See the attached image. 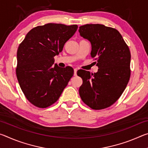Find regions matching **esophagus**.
I'll return each instance as SVG.
<instances>
[{"mask_svg": "<svg viewBox=\"0 0 148 148\" xmlns=\"http://www.w3.org/2000/svg\"><path fill=\"white\" fill-rule=\"evenodd\" d=\"M77 69H74V76H76V75H77Z\"/></svg>", "mask_w": 148, "mask_h": 148, "instance_id": "34e87169", "label": "esophagus"}]
</instances>
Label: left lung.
Returning a JSON list of instances; mask_svg holds the SVG:
<instances>
[{"label": "left lung", "instance_id": "obj_1", "mask_svg": "<svg viewBox=\"0 0 148 148\" xmlns=\"http://www.w3.org/2000/svg\"><path fill=\"white\" fill-rule=\"evenodd\" d=\"M79 29L80 36L91 42V56L99 67L94 74L77 71L83 80L79 96L91 108L104 109L115 103L126 88L131 76V52L116 29L101 24H87Z\"/></svg>", "mask_w": 148, "mask_h": 148}]
</instances>
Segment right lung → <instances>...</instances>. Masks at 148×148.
Wrapping results in <instances>:
<instances>
[{
	"instance_id": "add662e5",
	"label": "right lung",
	"mask_w": 148,
	"mask_h": 148,
	"mask_svg": "<svg viewBox=\"0 0 148 148\" xmlns=\"http://www.w3.org/2000/svg\"><path fill=\"white\" fill-rule=\"evenodd\" d=\"M77 25L47 23L31 29L17 52L16 76L27 100L38 108L55 103L74 74L71 66H53L54 57L77 31Z\"/></svg>"
}]
</instances>
